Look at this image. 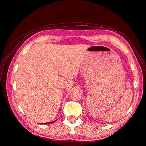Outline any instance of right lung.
I'll return each instance as SVG.
<instances>
[{"instance_id": "right-lung-1", "label": "right lung", "mask_w": 146, "mask_h": 146, "mask_svg": "<svg viewBox=\"0 0 146 146\" xmlns=\"http://www.w3.org/2000/svg\"><path fill=\"white\" fill-rule=\"evenodd\" d=\"M54 122H55V121H52V122H49V123H42V125H48V124H51V123H53Z\"/></svg>"}]
</instances>
